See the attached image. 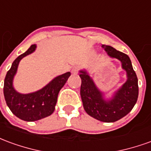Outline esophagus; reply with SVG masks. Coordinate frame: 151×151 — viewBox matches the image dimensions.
Returning <instances> with one entry per match:
<instances>
[{
    "mask_svg": "<svg viewBox=\"0 0 151 151\" xmlns=\"http://www.w3.org/2000/svg\"><path fill=\"white\" fill-rule=\"evenodd\" d=\"M78 68H76V67H73V68L71 69V73H72L73 74H77V73H78Z\"/></svg>",
    "mask_w": 151,
    "mask_h": 151,
    "instance_id": "34e87169",
    "label": "esophagus"
}]
</instances>
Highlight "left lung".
Wrapping results in <instances>:
<instances>
[{
  "label": "left lung",
  "mask_w": 151,
  "mask_h": 151,
  "mask_svg": "<svg viewBox=\"0 0 151 151\" xmlns=\"http://www.w3.org/2000/svg\"><path fill=\"white\" fill-rule=\"evenodd\" d=\"M102 47L111 58L120 60L121 68L126 72V82L113 92L110 98H106V94L97 87L88 72L81 69L79 71L82 79L80 95L83 108L89 116L103 122L111 123L125 116L136 104L138 81L128 55L108 45L103 44Z\"/></svg>",
  "instance_id": "8db88e82"
}]
</instances>
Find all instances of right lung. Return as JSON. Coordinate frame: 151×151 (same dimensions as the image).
<instances>
[{
	"instance_id": "right-lung-1",
	"label": "right lung",
	"mask_w": 151,
	"mask_h": 151,
	"mask_svg": "<svg viewBox=\"0 0 151 151\" xmlns=\"http://www.w3.org/2000/svg\"><path fill=\"white\" fill-rule=\"evenodd\" d=\"M36 44L31 45L27 52L18 56L13 62L4 82V96L6 104L14 115L25 121H35L45 118L53 113L60 89L71 75L67 72L49 82L37 91L22 94L14 87V78L18 71L19 62L23 57L33 53Z\"/></svg>"
}]
</instances>
